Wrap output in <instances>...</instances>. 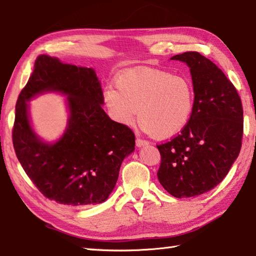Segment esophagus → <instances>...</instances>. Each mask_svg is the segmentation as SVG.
Here are the masks:
<instances>
[{
	"mask_svg": "<svg viewBox=\"0 0 256 256\" xmlns=\"http://www.w3.org/2000/svg\"><path fill=\"white\" fill-rule=\"evenodd\" d=\"M136 144L138 148H142V146H148V142L146 141V140H142V138H138L136 140Z\"/></svg>",
	"mask_w": 256,
	"mask_h": 256,
	"instance_id": "34e87169",
	"label": "esophagus"
}]
</instances>
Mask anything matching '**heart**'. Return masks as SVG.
Masks as SVG:
<instances>
[{"instance_id": "1", "label": "heart", "mask_w": 256, "mask_h": 256, "mask_svg": "<svg viewBox=\"0 0 256 256\" xmlns=\"http://www.w3.org/2000/svg\"><path fill=\"white\" fill-rule=\"evenodd\" d=\"M115 86L103 92L110 118L131 125L138 118L142 130L168 138L187 126L194 108V90L187 77L161 69L136 68L120 72Z\"/></svg>"}]
</instances>
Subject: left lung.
Masks as SVG:
<instances>
[{"label":"left lung","mask_w":256,"mask_h":256,"mask_svg":"<svg viewBox=\"0 0 256 256\" xmlns=\"http://www.w3.org/2000/svg\"><path fill=\"white\" fill-rule=\"evenodd\" d=\"M170 59L190 69L194 108L179 136L158 146L161 154L158 179L174 197L190 198L220 184L238 159L243 108L233 84L210 60L194 51Z\"/></svg>","instance_id":"obj_1"}]
</instances>
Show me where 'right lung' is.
Masks as SVG:
<instances>
[{"mask_svg":"<svg viewBox=\"0 0 256 256\" xmlns=\"http://www.w3.org/2000/svg\"><path fill=\"white\" fill-rule=\"evenodd\" d=\"M54 92L66 97L68 125L58 140L48 142L32 126L28 102ZM103 92L92 68L40 54L18 95L13 146L26 174L44 197L69 206L104 202L115 188L125 156L136 150L126 125L108 118Z\"/></svg>","mask_w":256,"mask_h":256,"instance_id":"right-lung-1","label":"right lung"}]
</instances>
